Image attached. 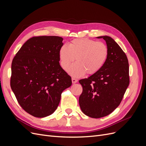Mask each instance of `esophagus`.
Here are the masks:
<instances>
[{
  "label": "esophagus",
  "mask_w": 146,
  "mask_h": 146,
  "mask_svg": "<svg viewBox=\"0 0 146 146\" xmlns=\"http://www.w3.org/2000/svg\"><path fill=\"white\" fill-rule=\"evenodd\" d=\"M77 79H76V78H72V83H77Z\"/></svg>",
  "instance_id": "1"
}]
</instances>
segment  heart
Listing matches in <instances>:
<instances>
[{"label": "heart", "instance_id": "heart-1", "mask_svg": "<svg viewBox=\"0 0 146 146\" xmlns=\"http://www.w3.org/2000/svg\"><path fill=\"white\" fill-rule=\"evenodd\" d=\"M108 56V47L104 42L86 38L75 39L69 46H61L59 50L60 64L64 70L68 69L76 58L77 62L68 69V72L74 77H82L86 72L92 75L99 72Z\"/></svg>", "mask_w": 146, "mask_h": 146}]
</instances>
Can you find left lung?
Here are the masks:
<instances>
[{
	"label": "left lung",
	"instance_id": "1",
	"mask_svg": "<svg viewBox=\"0 0 146 146\" xmlns=\"http://www.w3.org/2000/svg\"><path fill=\"white\" fill-rule=\"evenodd\" d=\"M97 38L107 43V60L99 72L79 80L83 87L79 105L82 112L92 118L111 113L120 104L130 82L129 61L121 47L110 36Z\"/></svg>",
	"mask_w": 146,
	"mask_h": 146
}]
</instances>
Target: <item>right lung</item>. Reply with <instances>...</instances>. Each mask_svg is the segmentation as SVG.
<instances>
[{"mask_svg":"<svg viewBox=\"0 0 146 146\" xmlns=\"http://www.w3.org/2000/svg\"><path fill=\"white\" fill-rule=\"evenodd\" d=\"M63 38H31L17 52L11 64L10 85L26 112L44 117L58 107L62 92L72 85L71 77L60 65Z\"/></svg>","mask_w":146,"mask_h":146,"instance_id":"obj_1","label":"right lung"}]
</instances>
